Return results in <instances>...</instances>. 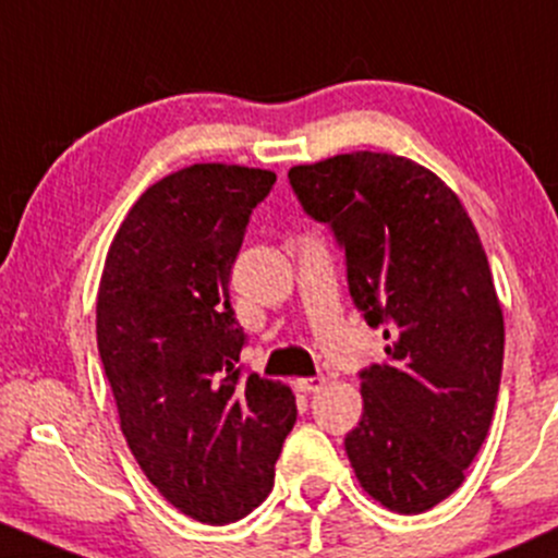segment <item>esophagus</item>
I'll list each match as a JSON object with an SVG mask.
<instances>
[{
	"label": "esophagus",
	"mask_w": 558,
	"mask_h": 558,
	"mask_svg": "<svg viewBox=\"0 0 558 558\" xmlns=\"http://www.w3.org/2000/svg\"><path fill=\"white\" fill-rule=\"evenodd\" d=\"M328 384L326 376H310V378H296V387L302 391H307V395H312V391H320L323 387Z\"/></svg>",
	"instance_id": "1"
}]
</instances>
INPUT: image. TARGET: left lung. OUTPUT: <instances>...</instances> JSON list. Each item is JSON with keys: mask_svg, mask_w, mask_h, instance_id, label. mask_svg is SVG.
<instances>
[{"mask_svg": "<svg viewBox=\"0 0 558 558\" xmlns=\"http://www.w3.org/2000/svg\"><path fill=\"white\" fill-rule=\"evenodd\" d=\"M289 180L333 228L349 293L389 341L360 373L349 463L384 508L424 513L463 485L498 400L504 310L480 232L432 169L395 153H339Z\"/></svg>", "mask_w": 558, "mask_h": 558, "instance_id": "1", "label": "left lung"}]
</instances>
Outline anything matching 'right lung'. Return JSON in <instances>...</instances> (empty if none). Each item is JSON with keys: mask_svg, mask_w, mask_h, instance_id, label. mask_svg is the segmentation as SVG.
Instances as JSON below:
<instances>
[{"mask_svg": "<svg viewBox=\"0 0 558 558\" xmlns=\"http://www.w3.org/2000/svg\"><path fill=\"white\" fill-rule=\"evenodd\" d=\"M275 171L193 163L137 198L97 291V349L121 432L153 487L190 519L230 524L275 482L296 397L238 368L230 269Z\"/></svg>", "mask_w": 558, "mask_h": 558, "instance_id": "right-lung-1", "label": "right lung"}]
</instances>
